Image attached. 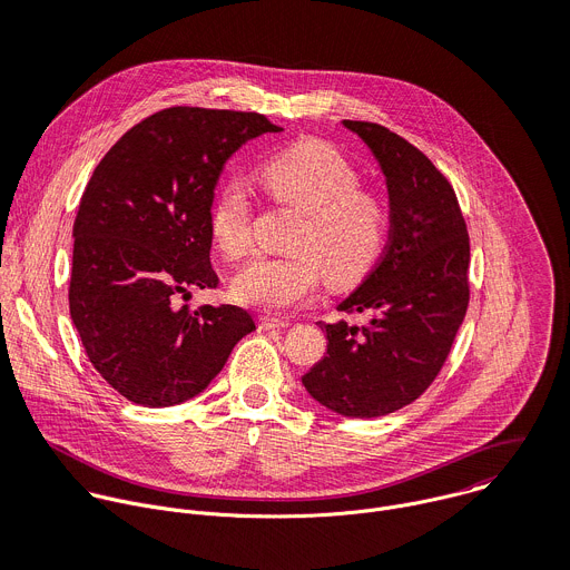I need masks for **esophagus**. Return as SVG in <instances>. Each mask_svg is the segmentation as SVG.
Wrapping results in <instances>:
<instances>
[{"instance_id": "34e87169", "label": "esophagus", "mask_w": 570, "mask_h": 570, "mask_svg": "<svg viewBox=\"0 0 570 570\" xmlns=\"http://www.w3.org/2000/svg\"><path fill=\"white\" fill-rule=\"evenodd\" d=\"M291 320L286 317H275V315H259V327L262 330H286Z\"/></svg>"}]
</instances>
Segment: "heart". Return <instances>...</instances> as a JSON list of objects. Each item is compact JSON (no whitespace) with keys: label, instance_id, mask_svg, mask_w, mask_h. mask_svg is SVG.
Listing matches in <instances>:
<instances>
[{"label":"heart","instance_id":"1","mask_svg":"<svg viewBox=\"0 0 570 570\" xmlns=\"http://www.w3.org/2000/svg\"><path fill=\"white\" fill-rule=\"evenodd\" d=\"M259 180L279 207L302 212L286 257H259L243 268L232 293L238 302L284 311L306 302L322 277L334 288L358 284L379 262L387 238L383 198L361 187L352 161L334 146L306 139L268 157ZM253 200L238 178H225L209 207V232L218 250L243 259L253 250Z\"/></svg>","mask_w":570,"mask_h":570}]
</instances>
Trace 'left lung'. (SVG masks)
I'll return each instance as SVG.
<instances>
[{"instance_id":"1","label":"left lung","mask_w":570,"mask_h":570,"mask_svg":"<svg viewBox=\"0 0 570 570\" xmlns=\"http://www.w3.org/2000/svg\"><path fill=\"white\" fill-rule=\"evenodd\" d=\"M372 148L390 194L387 246L363 284L317 322L327 356L302 383L345 417H381L440 374L469 306V232L444 174L411 141L372 121H343ZM363 314V323L351 317Z\"/></svg>"}]
</instances>
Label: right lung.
Instances as JSON below:
<instances>
[{"instance_id": "right-lung-1", "label": "right lung", "mask_w": 570, "mask_h": 570, "mask_svg": "<svg viewBox=\"0 0 570 570\" xmlns=\"http://www.w3.org/2000/svg\"><path fill=\"white\" fill-rule=\"evenodd\" d=\"M279 130L259 112L176 106L141 119L97 165L73 220L69 315L128 401L161 409L196 396L255 330L240 306L176 302L218 286L209 207L225 161Z\"/></svg>"}]
</instances>
